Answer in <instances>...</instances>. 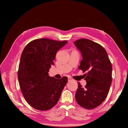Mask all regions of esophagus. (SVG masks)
<instances>
[{
	"instance_id": "1",
	"label": "esophagus",
	"mask_w": 128,
	"mask_h": 128,
	"mask_svg": "<svg viewBox=\"0 0 128 128\" xmlns=\"http://www.w3.org/2000/svg\"><path fill=\"white\" fill-rule=\"evenodd\" d=\"M72 78H68V81H72Z\"/></svg>"
}]
</instances>
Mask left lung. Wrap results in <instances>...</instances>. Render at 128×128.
<instances>
[{
	"instance_id": "left-lung-1",
	"label": "left lung",
	"mask_w": 128,
	"mask_h": 128,
	"mask_svg": "<svg viewBox=\"0 0 128 128\" xmlns=\"http://www.w3.org/2000/svg\"><path fill=\"white\" fill-rule=\"evenodd\" d=\"M82 57L78 69L88 72L85 88L78 82L75 99L86 109H94L107 97L112 84V66L107 52L102 46L88 39L74 42Z\"/></svg>"
}]
</instances>
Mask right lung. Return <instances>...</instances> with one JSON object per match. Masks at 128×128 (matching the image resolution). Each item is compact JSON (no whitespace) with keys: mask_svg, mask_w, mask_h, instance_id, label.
Returning <instances> with one entry per match:
<instances>
[{"mask_svg":"<svg viewBox=\"0 0 128 128\" xmlns=\"http://www.w3.org/2000/svg\"><path fill=\"white\" fill-rule=\"evenodd\" d=\"M68 43L47 38L32 40L21 54L18 80L26 100L34 109L47 110L58 102L68 82V78L50 77L48 72L54 64L56 53Z\"/></svg>","mask_w":128,"mask_h":128,"instance_id":"right-lung-1","label":"right lung"}]
</instances>
